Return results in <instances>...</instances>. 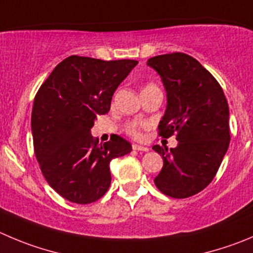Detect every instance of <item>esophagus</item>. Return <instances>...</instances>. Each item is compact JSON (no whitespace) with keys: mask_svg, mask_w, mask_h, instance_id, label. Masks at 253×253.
<instances>
[{"mask_svg":"<svg viewBox=\"0 0 253 253\" xmlns=\"http://www.w3.org/2000/svg\"><path fill=\"white\" fill-rule=\"evenodd\" d=\"M133 149H134V150H136V151H149V149L146 148V146L138 145V144H134Z\"/></svg>","mask_w":253,"mask_h":253,"instance_id":"1","label":"esophagus"}]
</instances>
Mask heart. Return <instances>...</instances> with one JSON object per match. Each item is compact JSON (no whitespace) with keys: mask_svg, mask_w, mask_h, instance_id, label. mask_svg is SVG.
I'll list each match as a JSON object with an SVG mask.
<instances>
[{"mask_svg":"<svg viewBox=\"0 0 253 253\" xmlns=\"http://www.w3.org/2000/svg\"><path fill=\"white\" fill-rule=\"evenodd\" d=\"M153 88H158V86H156L155 84L149 83L144 86L143 90H148V89H153ZM146 126H148V124H146V123L131 122V123H128V124L125 125V131H126V134H129L130 136H133V138L139 139L141 136V130H143V129H145Z\"/></svg>","mask_w":253,"mask_h":253,"instance_id":"1","label":"heart"}]
</instances>
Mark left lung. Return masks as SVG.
<instances>
[{"label":"left lung","instance_id":"left-lung-1","mask_svg":"<svg viewBox=\"0 0 253 253\" xmlns=\"http://www.w3.org/2000/svg\"><path fill=\"white\" fill-rule=\"evenodd\" d=\"M167 90L168 105L159 124V136L176 134V148L153 149L164 159L154 179L167 196L185 199L203 191L213 180L230 144L228 104L212 74L195 58L175 52L153 57Z\"/></svg>","mask_w":253,"mask_h":253}]
</instances>
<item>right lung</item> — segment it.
Segmentation results:
<instances>
[{"label":"right lung","instance_id":"add662e5","mask_svg":"<svg viewBox=\"0 0 253 253\" xmlns=\"http://www.w3.org/2000/svg\"><path fill=\"white\" fill-rule=\"evenodd\" d=\"M136 64L71 56L38 89L31 118L35 155L49 186L71 203L99 200L112 181L110 161L131 151L120 136L99 145L90 129Z\"/></svg>","mask_w":253,"mask_h":253}]
</instances>
